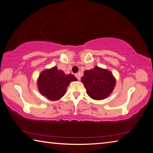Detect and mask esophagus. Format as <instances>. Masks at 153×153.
Returning <instances> with one entry per match:
<instances>
[{
    "label": "esophagus",
    "mask_w": 153,
    "mask_h": 153,
    "mask_svg": "<svg viewBox=\"0 0 153 153\" xmlns=\"http://www.w3.org/2000/svg\"><path fill=\"white\" fill-rule=\"evenodd\" d=\"M75 76L76 77V78L78 79V80H79L80 79V76H79V75L78 74H75Z\"/></svg>",
    "instance_id": "obj_1"
}]
</instances>
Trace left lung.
Returning <instances> with one entry per match:
<instances>
[{"instance_id":"8db88e82","label":"left lung","mask_w":153,"mask_h":153,"mask_svg":"<svg viewBox=\"0 0 153 153\" xmlns=\"http://www.w3.org/2000/svg\"><path fill=\"white\" fill-rule=\"evenodd\" d=\"M81 82L86 88L88 95L97 100L109 97L116 84L113 74L108 69L98 66L84 71Z\"/></svg>"}]
</instances>
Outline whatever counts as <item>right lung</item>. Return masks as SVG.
Here are the masks:
<instances>
[{"mask_svg":"<svg viewBox=\"0 0 153 153\" xmlns=\"http://www.w3.org/2000/svg\"><path fill=\"white\" fill-rule=\"evenodd\" d=\"M75 81H77V79L74 75H67L55 66L41 72L37 79V86L43 97L55 101L65 94L69 84Z\"/></svg>","mask_w":153,"mask_h":153,"instance_id":"add662e5","label":"right lung"}]
</instances>
